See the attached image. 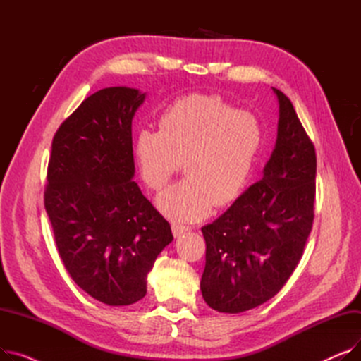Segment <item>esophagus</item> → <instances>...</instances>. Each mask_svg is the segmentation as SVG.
<instances>
[{
  "label": "esophagus",
  "instance_id": "obj_1",
  "mask_svg": "<svg viewBox=\"0 0 361 361\" xmlns=\"http://www.w3.org/2000/svg\"><path fill=\"white\" fill-rule=\"evenodd\" d=\"M171 230H173L174 237H180V235L185 234L187 231H190V226L183 225V224H173L171 225Z\"/></svg>",
  "mask_w": 361,
  "mask_h": 361
}]
</instances>
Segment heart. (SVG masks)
I'll return each instance as SVG.
<instances>
[{"label": "heart", "mask_w": 361, "mask_h": 361, "mask_svg": "<svg viewBox=\"0 0 361 361\" xmlns=\"http://www.w3.org/2000/svg\"><path fill=\"white\" fill-rule=\"evenodd\" d=\"M262 143L263 127L253 112L235 109L219 94L193 93L162 111L158 131L140 130L133 154L142 180L155 192L181 162L185 178L161 193L157 206L174 221H195L241 195Z\"/></svg>", "instance_id": "b5f03b06"}]
</instances>
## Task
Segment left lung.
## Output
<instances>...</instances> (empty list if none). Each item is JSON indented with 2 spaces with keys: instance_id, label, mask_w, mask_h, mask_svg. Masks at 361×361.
<instances>
[{
  "instance_id": "8db88e82",
  "label": "left lung",
  "mask_w": 361,
  "mask_h": 361,
  "mask_svg": "<svg viewBox=\"0 0 361 361\" xmlns=\"http://www.w3.org/2000/svg\"><path fill=\"white\" fill-rule=\"evenodd\" d=\"M279 102L278 137L262 180L202 228L206 305L221 313L255 309L279 293L298 264L314 218L316 152L291 101Z\"/></svg>"
}]
</instances>
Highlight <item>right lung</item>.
Wrapping results in <instances>:
<instances>
[{"label": "right lung", "mask_w": 361, "mask_h": 361, "mask_svg": "<svg viewBox=\"0 0 361 361\" xmlns=\"http://www.w3.org/2000/svg\"><path fill=\"white\" fill-rule=\"evenodd\" d=\"M146 93L105 87L59 127L48 164L45 209L71 279L108 306L146 295V278L173 241L168 221L140 192L131 120Z\"/></svg>", "instance_id": "right-lung-1"}]
</instances>
